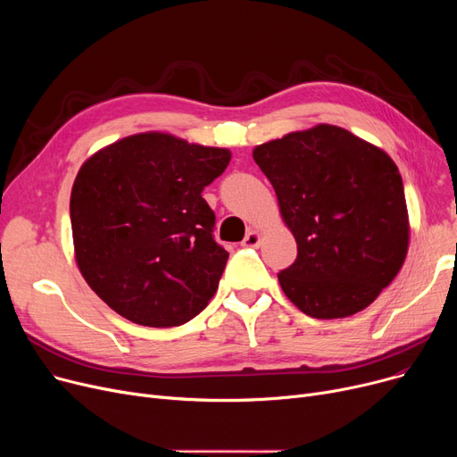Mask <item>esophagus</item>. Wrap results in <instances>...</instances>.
<instances>
[{"label":"esophagus","mask_w":457,"mask_h":457,"mask_svg":"<svg viewBox=\"0 0 457 457\" xmlns=\"http://www.w3.org/2000/svg\"><path fill=\"white\" fill-rule=\"evenodd\" d=\"M259 245H261V235H259L257 231L250 229V231L246 233V237H245L243 246H245V248H259Z\"/></svg>","instance_id":"34e87169"}]
</instances>
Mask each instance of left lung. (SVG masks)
Wrapping results in <instances>:
<instances>
[{"label":"left lung","instance_id":"left-lung-1","mask_svg":"<svg viewBox=\"0 0 457 457\" xmlns=\"http://www.w3.org/2000/svg\"><path fill=\"white\" fill-rule=\"evenodd\" d=\"M298 255L278 274L300 311L343 319L370 305L403 265L410 241L393 159L350 131L320 124L253 150Z\"/></svg>","mask_w":457,"mask_h":457}]
</instances>
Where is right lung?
I'll list each match as a JSON object with an SVG mask.
<instances>
[{
  "label": "right lung",
  "mask_w": 457,
  "mask_h": 457,
  "mask_svg": "<svg viewBox=\"0 0 457 457\" xmlns=\"http://www.w3.org/2000/svg\"><path fill=\"white\" fill-rule=\"evenodd\" d=\"M229 159L224 148L140 133L81 166L70 196L76 259L118 315L172 328L205 309L229 253L214 241L216 219L202 192Z\"/></svg>",
  "instance_id": "1"
}]
</instances>
